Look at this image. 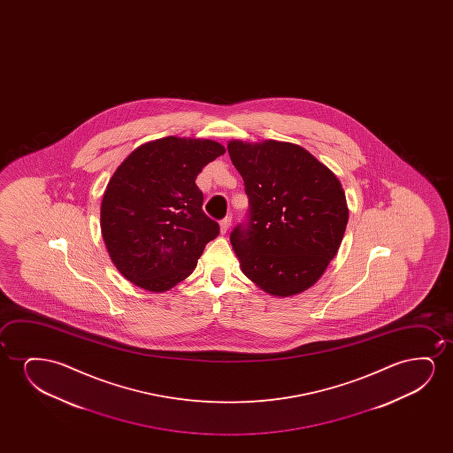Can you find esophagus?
Listing matches in <instances>:
<instances>
[{
    "instance_id": "1",
    "label": "esophagus",
    "mask_w": 453,
    "mask_h": 453,
    "mask_svg": "<svg viewBox=\"0 0 453 453\" xmlns=\"http://www.w3.org/2000/svg\"><path fill=\"white\" fill-rule=\"evenodd\" d=\"M230 224H232V217H230V215H227V217L221 219V223H219V227H221V234H226V232L229 230Z\"/></svg>"
}]
</instances>
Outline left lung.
<instances>
[{"label":"left lung","instance_id":"obj_1","mask_svg":"<svg viewBox=\"0 0 453 453\" xmlns=\"http://www.w3.org/2000/svg\"><path fill=\"white\" fill-rule=\"evenodd\" d=\"M227 150L249 198L248 221L230 234L242 273L277 297L306 291L347 229L341 180L296 143L230 141Z\"/></svg>","mask_w":453,"mask_h":453}]
</instances>
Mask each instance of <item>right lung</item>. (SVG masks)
Masks as SVG:
<instances>
[{
  "mask_svg": "<svg viewBox=\"0 0 453 453\" xmlns=\"http://www.w3.org/2000/svg\"><path fill=\"white\" fill-rule=\"evenodd\" d=\"M224 153L211 139L168 136L137 147L119 165L104 193L100 227L125 279L165 292L193 273L219 234L195 180Z\"/></svg>",
  "mask_w": 453,
  "mask_h": 453,
  "instance_id": "1",
  "label": "right lung"
}]
</instances>
